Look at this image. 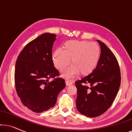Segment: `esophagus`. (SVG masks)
<instances>
[{
  "mask_svg": "<svg viewBox=\"0 0 132 132\" xmlns=\"http://www.w3.org/2000/svg\"><path fill=\"white\" fill-rule=\"evenodd\" d=\"M65 84H66V85L67 86H69V85H71L73 84V81L71 80H66L65 81Z\"/></svg>",
  "mask_w": 132,
  "mask_h": 132,
  "instance_id": "esophagus-1",
  "label": "esophagus"
}]
</instances>
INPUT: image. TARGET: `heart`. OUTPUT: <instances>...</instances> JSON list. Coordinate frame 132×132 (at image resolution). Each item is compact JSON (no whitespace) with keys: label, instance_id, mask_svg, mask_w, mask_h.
Returning a JSON list of instances; mask_svg holds the SVG:
<instances>
[{"label":"heart","instance_id":"heart-1","mask_svg":"<svg viewBox=\"0 0 132 132\" xmlns=\"http://www.w3.org/2000/svg\"><path fill=\"white\" fill-rule=\"evenodd\" d=\"M100 50L98 44L88 41L71 40L63 45V49L57 48L52 56L56 68L62 70L70 64L71 67L62 72L65 78H71L79 73L88 76L93 72L100 59Z\"/></svg>","mask_w":132,"mask_h":132}]
</instances>
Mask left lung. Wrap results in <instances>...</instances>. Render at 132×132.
Listing matches in <instances>:
<instances>
[{
  "instance_id": "8db88e82",
  "label": "left lung",
  "mask_w": 132,
  "mask_h": 132,
  "mask_svg": "<svg viewBox=\"0 0 132 132\" xmlns=\"http://www.w3.org/2000/svg\"><path fill=\"white\" fill-rule=\"evenodd\" d=\"M98 64L90 75L75 82L77 109L82 115L94 118L105 112L113 103L121 84L120 67L116 57L104 43Z\"/></svg>"
}]
</instances>
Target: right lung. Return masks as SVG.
I'll return each mask as SVG.
<instances>
[{
    "instance_id": "obj_1",
    "label": "right lung",
    "mask_w": 132,
    "mask_h": 132,
    "mask_svg": "<svg viewBox=\"0 0 132 132\" xmlns=\"http://www.w3.org/2000/svg\"><path fill=\"white\" fill-rule=\"evenodd\" d=\"M55 34L45 33L29 43L19 54L15 64V84L22 103L34 112L53 107L59 93L65 87L58 70L54 67L52 47Z\"/></svg>"
}]
</instances>
